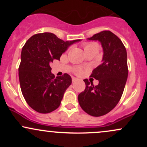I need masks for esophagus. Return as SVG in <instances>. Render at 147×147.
<instances>
[{
    "mask_svg": "<svg viewBox=\"0 0 147 147\" xmlns=\"http://www.w3.org/2000/svg\"><path fill=\"white\" fill-rule=\"evenodd\" d=\"M77 80H78V79L76 78V77H72V82H76V81H77Z\"/></svg>",
    "mask_w": 147,
    "mask_h": 147,
    "instance_id": "1",
    "label": "esophagus"
}]
</instances>
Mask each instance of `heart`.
<instances>
[{
    "label": "heart",
    "instance_id": "b5f03b06",
    "mask_svg": "<svg viewBox=\"0 0 147 147\" xmlns=\"http://www.w3.org/2000/svg\"><path fill=\"white\" fill-rule=\"evenodd\" d=\"M83 46L84 51L86 52H98L99 49H100V46L97 42H87V43H84L82 45ZM82 68H77L75 69V72L77 74L82 73Z\"/></svg>",
    "mask_w": 147,
    "mask_h": 147
}]
</instances>
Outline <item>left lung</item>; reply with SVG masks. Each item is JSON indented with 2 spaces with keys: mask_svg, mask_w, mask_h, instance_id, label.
Instances as JSON below:
<instances>
[{
  "mask_svg": "<svg viewBox=\"0 0 147 147\" xmlns=\"http://www.w3.org/2000/svg\"><path fill=\"white\" fill-rule=\"evenodd\" d=\"M88 39L101 42L104 56L102 63L90 75L99 81L98 85L84 79L86 88L78 95V101L86 113L99 117L112 111L122 97L129 72L127 54L122 41L109 30L95 34Z\"/></svg>",
  "mask_w": 147,
  "mask_h": 147,
  "instance_id": "obj_1",
  "label": "left lung"
}]
</instances>
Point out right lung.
<instances>
[{"instance_id": "right-lung-1", "label": "right lung", "mask_w": 147, "mask_h": 147, "mask_svg": "<svg viewBox=\"0 0 147 147\" xmlns=\"http://www.w3.org/2000/svg\"><path fill=\"white\" fill-rule=\"evenodd\" d=\"M80 39L64 41L50 32L36 34L22 48L18 68L20 86L27 104L40 113H49L60 106L63 94L72 83L64 73L55 78L50 64L59 60L68 46Z\"/></svg>"}]
</instances>
